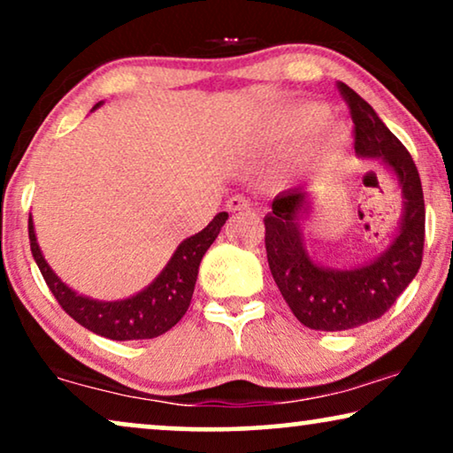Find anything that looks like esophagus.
I'll return each mask as SVG.
<instances>
[{
  "mask_svg": "<svg viewBox=\"0 0 453 453\" xmlns=\"http://www.w3.org/2000/svg\"><path fill=\"white\" fill-rule=\"evenodd\" d=\"M226 208H228V212H239V210H250L251 202L243 196H233V197H228Z\"/></svg>",
  "mask_w": 453,
  "mask_h": 453,
  "instance_id": "esophagus-1",
  "label": "esophagus"
}]
</instances>
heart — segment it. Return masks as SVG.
Wrapping results in <instances>:
<instances>
[{"label": "heart", "instance_id": "heart-1", "mask_svg": "<svg viewBox=\"0 0 453 453\" xmlns=\"http://www.w3.org/2000/svg\"><path fill=\"white\" fill-rule=\"evenodd\" d=\"M326 119V109L319 104H301L293 111L288 123V132L293 134H307L319 126ZM338 132L330 134V140H336Z\"/></svg>", "mask_w": 453, "mask_h": 453}]
</instances>
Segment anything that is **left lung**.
Returning <instances> with one entry per match:
<instances>
[{"mask_svg": "<svg viewBox=\"0 0 453 453\" xmlns=\"http://www.w3.org/2000/svg\"><path fill=\"white\" fill-rule=\"evenodd\" d=\"M338 92L355 123L357 154L392 166L406 206L398 237L380 259L361 268L330 270L313 264L303 250L299 219L307 210L305 191L290 189L272 202L264 219L270 272L295 318L321 332L352 330L380 319L417 276L425 247L423 185L411 152L350 86L338 82Z\"/></svg>", "mask_w": 453, "mask_h": 453, "instance_id": "obj_1", "label": "left lung"}]
</instances>
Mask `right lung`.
<instances>
[{
    "label": "right lung",
    "mask_w": 453,
    "mask_h": 453,
    "mask_svg": "<svg viewBox=\"0 0 453 453\" xmlns=\"http://www.w3.org/2000/svg\"><path fill=\"white\" fill-rule=\"evenodd\" d=\"M226 219V212L216 214L203 231L185 239L177 247L175 256L171 257V262L166 264V268L160 272V276L150 287L132 299L115 303L92 301L82 295H76L53 274V270L42 257L39 243H36L33 216L28 219V239L35 262L61 309L86 330L109 340L126 342V340L157 338L160 334L169 332L183 318L191 303V295H194L197 268H200L203 253L219 237Z\"/></svg>",
    "instance_id": "add662e5"
}]
</instances>
